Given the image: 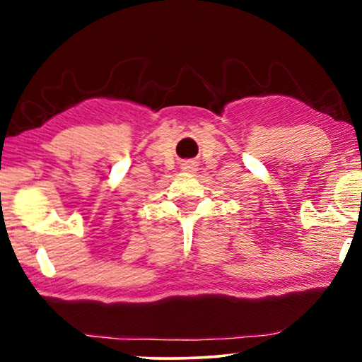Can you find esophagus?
<instances>
[{"label": "esophagus", "instance_id": "34e87169", "mask_svg": "<svg viewBox=\"0 0 362 362\" xmlns=\"http://www.w3.org/2000/svg\"><path fill=\"white\" fill-rule=\"evenodd\" d=\"M185 170H186V171H191V170H194V168H191V165H187V166L185 168Z\"/></svg>", "mask_w": 362, "mask_h": 362}]
</instances>
